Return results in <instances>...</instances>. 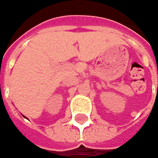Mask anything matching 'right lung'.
<instances>
[{"mask_svg": "<svg viewBox=\"0 0 158 158\" xmlns=\"http://www.w3.org/2000/svg\"><path fill=\"white\" fill-rule=\"evenodd\" d=\"M23 118H26V117H25V116H23Z\"/></svg>", "mask_w": 158, "mask_h": 158, "instance_id": "right-lung-1", "label": "right lung"}]
</instances>
